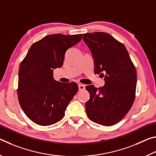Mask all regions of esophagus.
<instances>
[{
	"label": "esophagus",
	"mask_w": 156,
	"mask_h": 156,
	"mask_svg": "<svg viewBox=\"0 0 156 156\" xmlns=\"http://www.w3.org/2000/svg\"><path fill=\"white\" fill-rule=\"evenodd\" d=\"M78 89H79V91L84 90V89H85V87H84V84H78Z\"/></svg>",
	"instance_id": "1"
}]
</instances>
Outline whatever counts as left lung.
<instances>
[{"label":"left lung","instance_id":"obj_1","mask_svg":"<svg viewBox=\"0 0 156 156\" xmlns=\"http://www.w3.org/2000/svg\"><path fill=\"white\" fill-rule=\"evenodd\" d=\"M91 50L94 73H105V85L98 89L88 85L90 98L85 103L88 118L105 126L118 123L129 112L136 97L137 73L125 46L110 34H83Z\"/></svg>","mask_w":156,"mask_h":156}]
</instances>
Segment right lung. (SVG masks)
<instances>
[{
  "instance_id": "right-lung-1",
  "label": "right lung",
  "mask_w": 156,
  "mask_h": 156,
  "mask_svg": "<svg viewBox=\"0 0 156 156\" xmlns=\"http://www.w3.org/2000/svg\"><path fill=\"white\" fill-rule=\"evenodd\" d=\"M81 38L82 34L47 36L31 46L21 62L18 101L26 115L37 125L48 126L62 120L67 105L78 91L76 83L54 80L53 72L62 67L66 51Z\"/></svg>"
}]
</instances>
